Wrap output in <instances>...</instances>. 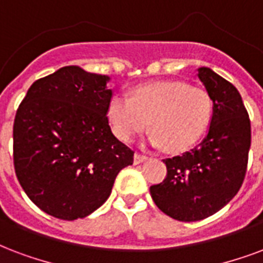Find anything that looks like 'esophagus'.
Wrapping results in <instances>:
<instances>
[{
	"label": "esophagus",
	"mask_w": 263,
	"mask_h": 263,
	"mask_svg": "<svg viewBox=\"0 0 263 263\" xmlns=\"http://www.w3.org/2000/svg\"><path fill=\"white\" fill-rule=\"evenodd\" d=\"M145 159H147V157H145L144 154H134V163H141V162L145 161Z\"/></svg>",
	"instance_id": "34e87169"
}]
</instances>
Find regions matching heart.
<instances>
[{
	"mask_svg": "<svg viewBox=\"0 0 263 263\" xmlns=\"http://www.w3.org/2000/svg\"><path fill=\"white\" fill-rule=\"evenodd\" d=\"M212 101L199 87L181 82H154L132 91V98L115 94L108 105L114 133L132 141L151 124V143L180 153L193 147L206 132Z\"/></svg>",
	"mask_w": 263,
	"mask_h": 263,
	"instance_id": "b5f03b06",
	"label": "heart"
}]
</instances>
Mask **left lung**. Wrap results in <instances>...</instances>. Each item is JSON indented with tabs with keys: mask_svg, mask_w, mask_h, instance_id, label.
<instances>
[{
	"mask_svg": "<svg viewBox=\"0 0 263 263\" xmlns=\"http://www.w3.org/2000/svg\"><path fill=\"white\" fill-rule=\"evenodd\" d=\"M198 78L214 102L208 134L190 151L163 159L166 177L149 187L158 208L180 222L216 214L238 193L251 145V123L236 87L209 68H199Z\"/></svg>",
	"mask_w": 263,
	"mask_h": 263,
	"instance_id": "left-lung-1",
	"label": "left lung"
}]
</instances>
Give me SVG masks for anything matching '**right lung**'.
I'll return each instance as SVG.
<instances>
[{"mask_svg":"<svg viewBox=\"0 0 263 263\" xmlns=\"http://www.w3.org/2000/svg\"><path fill=\"white\" fill-rule=\"evenodd\" d=\"M109 78L65 66L35 80L13 122V166L22 189L45 214L86 218L110 195L134 151L108 122Z\"/></svg>","mask_w":263,"mask_h":263,"instance_id":"right-lung-1","label":"right lung"}]
</instances>
